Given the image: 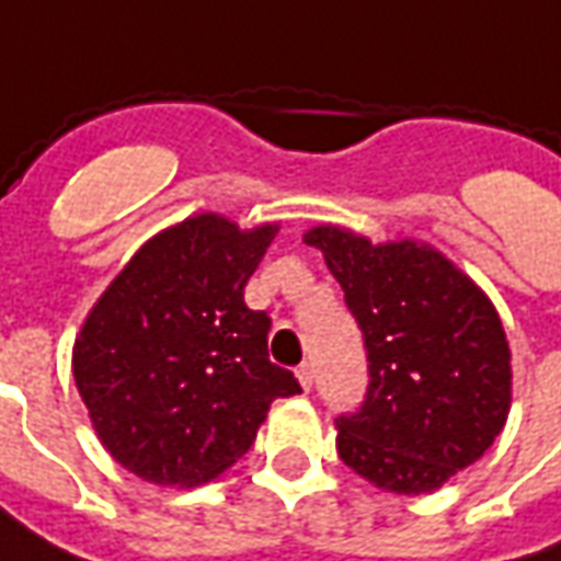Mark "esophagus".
Segmentation results:
<instances>
[{"label": "esophagus", "instance_id": "esophagus-1", "mask_svg": "<svg viewBox=\"0 0 561 561\" xmlns=\"http://www.w3.org/2000/svg\"><path fill=\"white\" fill-rule=\"evenodd\" d=\"M297 381H300V388L309 390L312 388V381H316V369H312L309 364L297 366Z\"/></svg>", "mask_w": 561, "mask_h": 561}]
</instances>
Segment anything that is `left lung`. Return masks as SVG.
Listing matches in <instances>:
<instances>
[{
  "label": "left lung",
  "mask_w": 561,
  "mask_h": 561,
  "mask_svg": "<svg viewBox=\"0 0 561 561\" xmlns=\"http://www.w3.org/2000/svg\"><path fill=\"white\" fill-rule=\"evenodd\" d=\"M345 304L364 330V409L336 421L340 459L385 493L423 495L469 469L511 412V348L478 282L417 240L373 243L340 225H316Z\"/></svg>",
  "instance_id": "left-lung-1"
}]
</instances>
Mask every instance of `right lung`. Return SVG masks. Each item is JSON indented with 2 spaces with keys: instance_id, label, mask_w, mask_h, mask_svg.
<instances>
[{
  "instance_id": "obj_1",
  "label": "right lung",
  "mask_w": 561,
  "mask_h": 561,
  "mask_svg": "<svg viewBox=\"0 0 561 561\" xmlns=\"http://www.w3.org/2000/svg\"><path fill=\"white\" fill-rule=\"evenodd\" d=\"M279 233L195 213L149 237L83 318L71 373L111 457L159 486H201L252 447L273 400L300 393L270 364V318L243 288Z\"/></svg>"
}]
</instances>
